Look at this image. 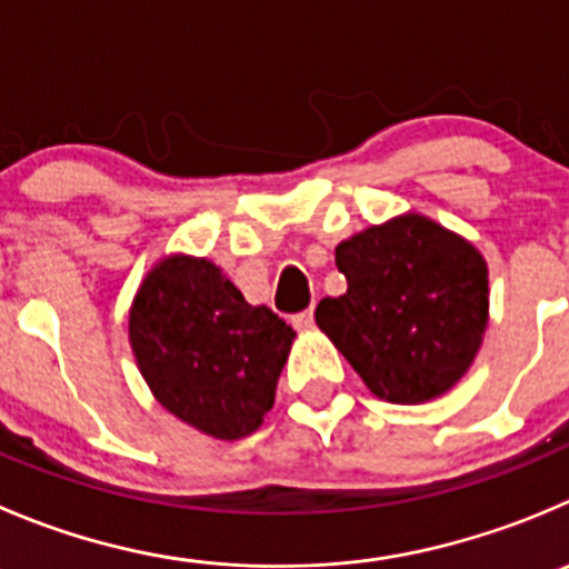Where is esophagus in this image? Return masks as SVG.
Masks as SVG:
<instances>
[{
	"instance_id": "obj_1",
	"label": "esophagus",
	"mask_w": 569,
	"mask_h": 569,
	"mask_svg": "<svg viewBox=\"0 0 569 569\" xmlns=\"http://www.w3.org/2000/svg\"><path fill=\"white\" fill-rule=\"evenodd\" d=\"M291 325H295L297 330H311L313 328V311H311V308H308V311H302V313H295V317H291Z\"/></svg>"
}]
</instances>
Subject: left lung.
<instances>
[{
  "mask_svg": "<svg viewBox=\"0 0 569 569\" xmlns=\"http://www.w3.org/2000/svg\"><path fill=\"white\" fill-rule=\"evenodd\" d=\"M347 278L317 325L369 391L417 406L453 389L483 341L489 278L481 252L433 219L406 213L336 247Z\"/></svg>",
  "mask_w": 569,
  "mask_h": 569,
  "instance_id": "8db88e82",
  "label": "left lung"
}]
</instances>
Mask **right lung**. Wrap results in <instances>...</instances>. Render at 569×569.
<instances>
[{"mask_svg": "<svg viewBox=\"0 0 569 569\" xmlns=\"http://www.w3.org/2000/svg\"><path fill=\"white\" fill-rule=\"evenodd\" d=\"M295 336L208 258H163L130 308V347L156 400L228 442L258 431Z\"/></svg>", "mask_w": 569, "mask_h": 569, "instance_id": "right-lung-1", "label": "right lung"}]
</instances>
